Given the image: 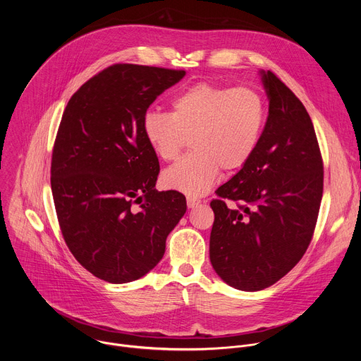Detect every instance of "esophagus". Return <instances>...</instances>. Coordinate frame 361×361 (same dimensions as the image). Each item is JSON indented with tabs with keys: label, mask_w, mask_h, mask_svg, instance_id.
<instances>
[{
	"label": "esophagus",
	"mask_w": 361,
	"mask_h": 361,
	"mask_svg": "<svg viewBox=\"0 0 361 361\" xmlns=\"http://www.w3.org/2000/svg\"><path fill=\"white\" fill-rule=\"evenodd\" d=\"M200 202H201V200L197 198V197H191V195L187 197V205H188V209H195Z\"/></svg>",
	"instance_id": "obj_1"
}]
</instances>
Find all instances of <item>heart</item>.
<instances>
[{
  "label": "heart",
  "mask_w": 361,
  "mask_h": 361,
  "mask_svg": "<svg viewBox=\"0 0 361 361\" xmlns=\"http://www.w3.org/2000/svg\"><path fill=\"white\" fill-rule=\"evenodd\" d=\"M266 101L252 87L195 82L171 99V113L148 110L144 135L161 160L178 157L188 137L192 151L163 173V183L188 195L207 192L220 170L243 169L260 142Z\"/></svg>",
  "instance_id": "obj_1"
}]
</instances>
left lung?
Returning <instances> with one entry per match:
<instances>
[{"label": "left lung", "mask_w": 361, "mask_h": 361, "mask_svg": "<svg viewBox=\"0 0 361 361\" xmlns=\"http://www.w3.org/2000/svg\"><path fill=\"white\" fill-rule=\"evenodd\" d=\"M262 77L270 106L260 142L210 202L213 269L243 291L270 287L300 262L323 197V159L310 116L273 71ZM227 199L236 207L227 208Z\"/></svg>", "instance_id": "8db88e82"}]
</instances>
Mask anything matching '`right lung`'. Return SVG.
Segmentation results:
<instances>
[{
    "label": "right lung",
    "instance_id": "right-lung-1",
    "mask_svg": "<svg viewBox=\"0 0 361 361\" xmlns=\"http://www.w3.org/2000/svg\"><path fill=\"white\" fill-rule=\"evenodd\" d=\"M184 70L113 64L84 82L64 110L51 159V190L64 241L92 276L123 284L163 259L187 210L185 197L159 191L157 154L142 118Z\"/></svg>",
    "mask_w": 361,
    "mask_h": 361
}]
</instances>
